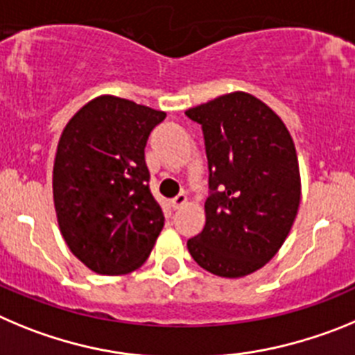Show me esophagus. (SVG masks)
I'll list each match as a JSON object with an SVG mask.
<instances>
[{"label": "esophagus", "instance_id": "34e87169", "mask_svg": "<svg viewBox=\"0 0 355 355\" xmlns=\"http://www.w3.org/2000/svg\"><path fill=\"white\" fill-rule=\"evenodd\" d=\"M185 201H187V196H185L184 193H180V194H177V196H175L173 200H171V207H173L175 210L180 209L182 205H185Z\"/></svg>", "mask_w": 355, "mask_h": 355}]
</instances>
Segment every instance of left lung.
Returning a JSON list of instances; mask_svg holds the SVG:
<instances>
[{"label": "left lung", "mask_w": 355, "mask_h": 355, "mask_svg": "<svg viewBox=\"0 0 355 355\" xmlns=\"http://www.w3.org/2000/svg\"><path fill=\"white\" fill-rule=\"evenodd\" d=\"M209 159L207 221L187 241L200 267L242 277L263 267L283 245L301 201L292 136L281 118L244 92L191 107Z\"/></svg>", "instance_id": "left-lung-1"}]
</instances>
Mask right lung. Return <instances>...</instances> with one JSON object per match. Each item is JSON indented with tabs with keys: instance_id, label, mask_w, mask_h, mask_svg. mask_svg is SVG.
I'll use <instances>...</instances> for the list:
<instances>
[{
	"instance_id": "right-lung-1",
	"label": "right lung",
	"mask_w": 355,
	"mask_h": 355,
	"mask_svg": "<svg viewBox=\"0 0 355 355\" xmlns=\"http://www.w3.org/2000/svg\"><path fill=\"white\" fill-rule=\"evenodd\" d=\"M166 113L102 95L63 129L54 159L53 194L70 251L97 274L141 267L164 226L150 191L145 146Z\"/></svg>"
}]
</instances>
